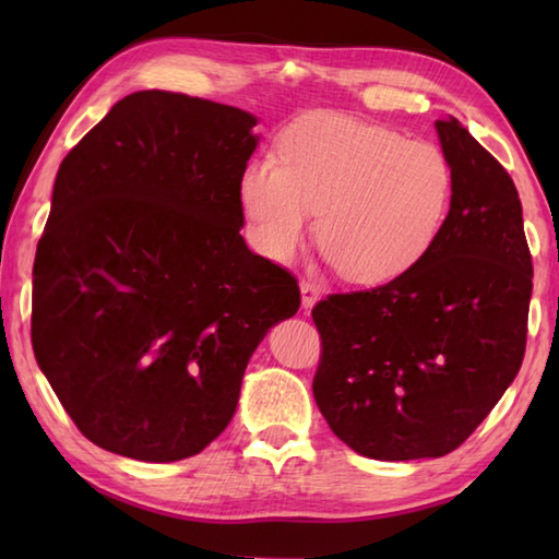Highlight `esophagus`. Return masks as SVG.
<instances>
[{
	"label": "esophagus",
	"instance_id": "esophagus-1",
	"mask_svg": "<svg viewBox=\"0 0 559 559\" xmlns=\"http://www.w3.org/2000/svg\"><path fill=\"white\" fill-rule=\"evenodd\" d=\"M300 293H302V307L305 310H312L319 300V288L312 281H300Z\"/></svg>",
	"mask_w": 559,
	"mask_h": 559
}]
</instances>
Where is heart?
I'll return each instance as SVG.
<instances>
[{"label": "heart", "mask_w": 559, "mask_h": 559, "mask_svg": "<svg viewBox=\"0 0 559 559\" xmlns=\"http://www.w3.org/2000/svg\"><path fill=\"white\" fill-rule=\"evenodd\" d=\"M454 173L430 141L338 112L293 122L278 163L249 160L237 197L261 254L290 261L312 233L341 276L379 283L427 254L447 221Z\"/></svg>", "instance_id": "1"}]
</instances>
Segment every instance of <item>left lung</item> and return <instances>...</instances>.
<instances>
[{
    "instance_id": "obj_1",
    "label": "left lung",
    "mask_w": 559,
    "mask_h": 559,
    "mask_svg": "<svg viewBox=\"0 0 559 559\" xmlns=\"http://www.w3.org/2000/svg\"><path fill=\"white\" fill-rule=\"evenodd\" d=\"M454 173L427 254L372 290L329 295L314 401L379 461L437 459L485 420L524 360L533 264L512 177L456 117L435 122Z\"/></svg>"
}]
</instances>
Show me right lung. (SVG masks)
Instances as JSON below:
<instances>
[{
  "label": "right lung",
  "mask_w": 559,
  "mask_h": 559,
  "mask_svg": "<svg viewBox=\"0 0 559 559\" xmlns=\"http://www.w3.org/2000/svg\"><path fill=\"white\" fill-rule=\"evenodd\" d=\"M257 117L139 91L67 153L33 264V353L93 444L168 463L233 420L245 367L300 290L240 235Z\"/></svg>",
  "instance_id": "1"
}]
</instances>
